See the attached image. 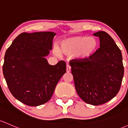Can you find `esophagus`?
I'll return each instance as SVG.
<instances>
[{"mask_svg":"<svg viewBox=\"0 0 128 128\" xmlns=\"http://www.w3.org/2000/svg\"><path fill=\"white\" fill-rule=\"evenodd\" d=\"M71 71V66L70 64H67L66 65V72H70Z\"/></svg>","mask_w":128,"mask_h":128,"instance_id":"esophagus-1","label":"esophagus"}]
</instances>
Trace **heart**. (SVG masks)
I'll list each match as a JSON object with an SVG mask.
<instances>
[{
    "label": "heart",
    "instance_id": "1",
    "mask_svg": "<svg viewBox=\"0 0 128 128\" xmlns=\"http://www.w3.org/2000/svg\"><path fill=\"white\" fill-rule=\"evenodd\" d=\"M98 42L96 38L86 36H74L64 39L61 43L62 50L67 55L73 54L76 52L81 58L86 59L92 56L96 51ZM55 54H59L58 47L54 49Z\"/></svg>",
    "mask_w": 128,
    "mask_h": 128
}]
</instances>
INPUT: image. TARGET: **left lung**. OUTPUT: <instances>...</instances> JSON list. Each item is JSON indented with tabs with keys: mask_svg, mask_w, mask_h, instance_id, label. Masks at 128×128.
<instances>
[{
	"mask_svg": "<svg viewBox=\"0 0 128 128\" xmlns=\"http://www.w3.org/2000/svg\"><path fill=\"white\" fill-rule=\"evenodd\" d=\"M99 38L100 48L90 57L71 60L75 88L80 98L93 105L112 99L120 89L124 75L122 52L105 31L93 34Z\"/></svg>",
	"mask_w": 128,
	"mask_h": 128,
	"instance_id": "1",
	"label": "left lung"
}]
</instances>
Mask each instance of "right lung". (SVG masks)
Masks as SVG:
<instances>
[{
	"instance_id": "right-lung-1",
	"label": "right lung",
	"mask_w": 128,
	"mask_h": 128,
	"mask_svg": "<svg viewBox=\"0 0 128 128\" xmlns=\"http://www.w3.org/2000/svg\"><path fill=\"white\" fill-rule=\"evenodd\" d=\"M55 32H23L14 39L5 54L3 73L12 94L29 106L48 102L66 73V63L50 65L45 56L52 49Z\"/></svg>"
}]
</instances>
